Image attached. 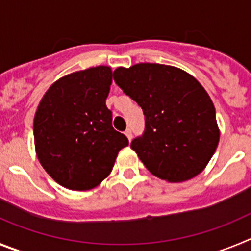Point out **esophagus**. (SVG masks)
<instances>
[{
  "label": "esophagus",
  "mask_w": 251,
  "mask_h": 251,
  "mask_svg": "<svg viewBox=\"0 0 251 251\" xmlns=\"http://www.w3.org/2000/svg\"><path fill=\"white\" fill-rule=\"evenodd\" d=\"M124 134L127 136L128 141H130V139H132V130H130L129 128H128V129H126V132H124Z\"/></svg>",
  "instance_id": "esophagus-1"
}]
</instances>
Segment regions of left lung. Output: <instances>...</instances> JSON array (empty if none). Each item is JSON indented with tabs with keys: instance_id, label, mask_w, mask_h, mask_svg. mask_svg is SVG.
<instances>
[{
	"instance_id": "1",
	"label": "left lung",
	"mask_w": 251,
	"mask_h": 251,
	"mask_svg": "<svg viewBox=\"0 0 251 251\" xmlns=\"http://www.w3.org/2000/svg\"><path fill=\"white\" fill-rule=\"evenodd\" d=\"M113 75L143 109L145 132L130 148L151 174L182 182L202 172L220 139L214 103L203 86L188 73L163 64L118 68Z\"/></svg>"
}]
</instances>
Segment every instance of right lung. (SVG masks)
I'll list each match as a JSON object with an SVG mask.
<instances>
[{"label":"right lung","instance_id":"1","mask_svg":"<svg viewBox=\"0 0 251 251\" xmlns=\"http://www.w3.org/2000/svg\"><path fill=\"white\" fill-rule=\"evenodd\" d=\"M112 69L95 66L60 77L48 89L34 118L37 158L59 185L94 188L112 172L128 138L112 126L105 105Z\"/></svg>","mask_w":251,"mask_h":251}]
</instances>
